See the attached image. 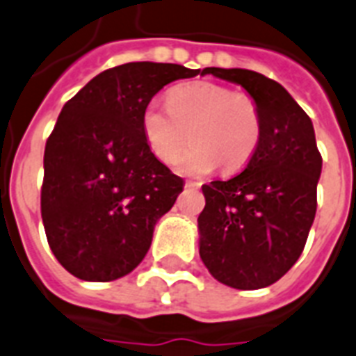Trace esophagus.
Listing matches in <instances>:
<instances>
[{
  "label": "esophagus",
  "mask_w": 356,
  "mask_h": 356,
  "mask_svg": "<svg viewBox=\"0 0 356 356\" xmlns=\"http://www.w3.org/2000/svg\"><path fill=\"white\" fill-rule=\"evenodd\" d=\"M202 186V181H195V180H187L186 187H191V189H198Z\"/></svg>",
  "instance_id": "1"
}]
</instances>
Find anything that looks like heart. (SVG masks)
<instances>
[{"label": "heart", "instance_id": "obj_1", "mask_svg": "<svg viewBox=\"0 0 356 356\" xmlns=\"http://www.w3.org/2000/svg\"><path fill=\"white\" fill-rule=\"evenodd\" d=\"M141 130L152 154L165 163L193 139L176 160V169L184 175H206L218 165L235 172L257 150L263 113L248 93L217 82L193 81L170 88L167 108L149 102L141 112Z\"/></svg>", "mask_w": 356, "mask_h": 356}]
</instances>
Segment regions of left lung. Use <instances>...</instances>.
<instances>
[{
	"label": "left lung",
	"instance_id": "left-lung-1",
	"mask_svg": "<svg viewBox=\"0 0 356 356\" xmlns=\"http://www.w3.org/2000/svg\"><path fill=\"white\" fill-rule=\"evenodd\" d=\"M257 101L263 136L246 169L202 186L200 257L209 274L238 291L281 280L305 248L316 215L322 154L311 118L280 82L250 70L206 67Z\"/></svg>",
	"mask_w": 356,
	"mask_h": 356
}]
</instances>
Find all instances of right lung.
<instances>
[{"mask_svg":"<svg viewBox=\"0 0 356 356\" xmlns=\"http://www.w3.org/2000/svg\"><path fill=\"white\" fill-rule=\"evenodd\" d=\"M198 73L129 62L93 76L62 108L45 143L40 204L51 252L79 280H119L149 252L184 180L149 149L141 112L165 84Z\"/></svg>","mask_w":356,"mask_h":356,"instance_id":"right-lung-1","label":"right lung"}]
</instances>
